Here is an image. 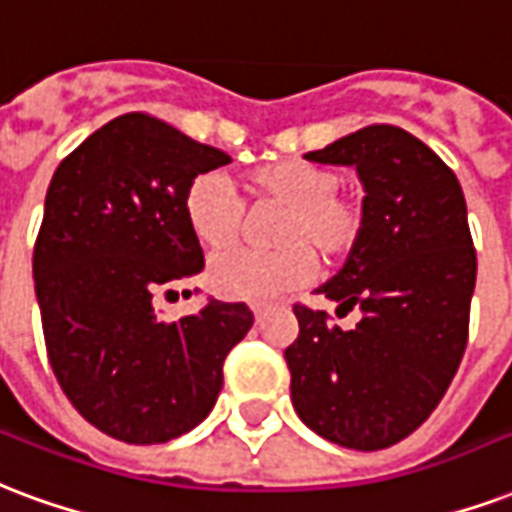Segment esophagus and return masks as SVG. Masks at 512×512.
<instances>
[{"instance_id": "esophagus-1", "label": "esophagus", "mask_w": 512, "mask_h": 512, "mask_svg": "<svg viewBox=\"0 0 512 512\" xmlns=\"http://www.w3.org/2000/svg\"><path fill=\"white\" fill-rule=\"evenodd\" d=\"M252 314H255V320L260 323V320H263V314H266V306H252Z\"/></svg>"}]
</instances>
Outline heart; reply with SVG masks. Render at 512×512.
Instances as JSON below:
<instances>
[{
	"mask_svg": "<svg viewBox=\"0 0 512 512\" xmlns=\"http://www.w3.org/2000/svg\"><path fill=\"white\" fill-rule=\"evenodd\" d=\"M339 176L304 160L271 162L246 176V192L260 206H279L274 252H222L208 266V285L222 298L263 304L312 282L317 257L339 263L358 246L366 225L363 206L339 195ZM244 198L222 173H200L184 195V219L208 249L233 246L244 230Z\"/></svg>",
	"mask_w": 512,
	"mask_h": 512,
	"instance_id": "1",
	"label": "heart"
}]
</instances>
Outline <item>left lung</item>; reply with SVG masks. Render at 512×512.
I'll list each match as a JSON object with an SVG mask.
<instances>
[{
	"label": "left lung",
	"mask_w": 512,
	"mask_h": 512,
	"mask_svg": "<svg viewBox=\"0 0 512 512\" xmlns=\"http://www.w3.org/2000/svg\"><path fill=\"white\" fill-rule=\"evenodd\" d=\"M304 160L355 168L363 236L314 293L361 309L352 331L295 306L285 350L298 418L352 450L391 448L429 418L467 350L478 257L456 173L401 127L372 124Z\"/></svg>",
	"instance_id": "obj_1"
}]
</instances>
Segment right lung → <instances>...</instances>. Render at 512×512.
Here are the masks:
<instances>
[{
    "label": "right lung",
    "instance_id": "right-lung-1",
    "mask_svg": "<svg viewBox=\"0 0 512 512\" xmlns=\"http://www.w3.org/2000/svg\"><path fill=\"white\" fill-rule=\"evenodd\" d=\"M227 162L165 121L124 113L51 179L32 257L48 361L108 437L157 445L195 429L217 404L227 352L255 323L246 304L208 301L176 323L154 306L203 271L184 195Z\"/></svg>",
    "mask_w": 512,
    "mask_h": 512
}]
</instances>
